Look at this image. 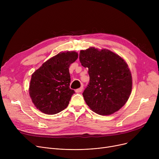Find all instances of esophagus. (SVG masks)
<instances>
[{
	"mask_svg": "<svg viewBox=\"0 0 159 159\" xmlns=\"http://www.w3.org/2000/svg\"><path fill=\"white\" fill-rule=\"evenodd\" d=\"M82 90H83V87H80V88H78V89L75 90V92H76V93H80V92H82Z\"/></svg>",
	"mask_w": 159,
	"mask_h": 159,
	"instance_id": "esophagus-1",
	"label": "esophagus"
}]
</instances>
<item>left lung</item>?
I'll return each mask as SVG.
<instances>
[{"label": "left lung", "mask_w": 159, "mask_h": 159, "mask_svg": "<svg viewBox=\"0 0 159 159\" xmlns=\"http://www.w3.org/2000/svg\"><path fill=\"white\" fill-rule=\"evenodd\" d=\"M79 59L88 68L89 82L82 93L87 105L101 115L119 111L128 101L132 89L127 63L110 50L93 47L81 50Z\"/></svg>", "instance_id": "1"}]
</instances>
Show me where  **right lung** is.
Returning a JSON list of instances; mask_svg holds the SVG:
<instances>
[{"mask_svg":"<svg viewBox=\"0 0 159 159\" xmlns=\"http://www.w3.org/2000/svg\"><path fill=\"white\" fill-rule=\"evenodd\" d=\"M77 58L75 52H61L32 74L29 93L33 103L41 112L54 115L68 106L75 93L70 88L69 68Z\"/></svg>","mask_w":159,"mask_h":159,"instance_id":"add662e5","label":"right lung"}]
</instances>
